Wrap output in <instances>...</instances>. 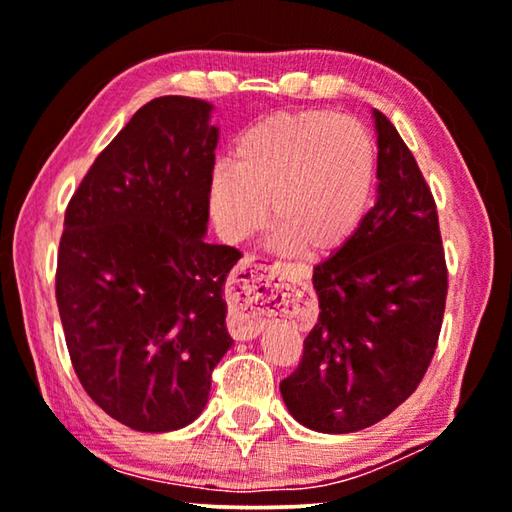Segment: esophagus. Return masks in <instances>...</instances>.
I'll use <instances>...</instances> for the list:
<instances>
[{
    "label": "esophagus",
    "mask_w": 512,
    "mask_h": 512,
    "mask_svg": "<svg viewBox=\"0 0 512 512\" xmlns=\"http://www.w3.org/2000/svg\"><path fill=\"white\" fill-rule=\"evenodd\" d=\"M292 285L289 273L264 259L250 257L241 262L230 292L227 329L236 340H248L264 329L269 317L287 310V289Z\"/></svg>",
    "instance_id": "34e87169"
}]
</instances>
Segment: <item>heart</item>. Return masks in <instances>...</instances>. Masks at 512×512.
Listing matches in <instances>:
<instances>
[{
  "mask_svg": "<svg viewBox=\"0 0 512 512\" xmlns=\"http://www.w3.org/2000/svg\"><path fill=\"white\" fill-rule=\"evenodd\" d=\"M377 186V142L354 117L326 110L273 112L243 128L232 163L209 177L220 239L243 243L271 220L285 253L326 257L358 232Z\"/></svg>",
  "mask_w": 512,
  "mask_h": 512,
  "instance_id": "1",
  "label": "heart"
}]
</instances>
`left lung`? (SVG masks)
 Segmentation results:
<instances>
[{"mask_svg":"<svg viewBox=\"0 0 512 512\" xmlns=\"http://www.w3.org/2000/svg\"><path fill=\"white\" fill-rule=\"evenodd\" d=\"M379 195L358 232L315 266L319 317L292 375L289 414L317 432L370 427L416 391L437 349L448 269L439 213L414 154L375 110Z\"/></svg>","mask_w":512,"mask_h":512,"instance_id":"obj_1","label":"left lung"}]
</instances>
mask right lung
<instances>
[{"instance_id": "add662e5", "label": "right lung", "mask_w": 512, "mask_h": 512, "mask_svg": "<svg viewBox=\"0 0 512 512\" xmlns=\"http://www.w3.org/2000/svg\"><path fill=\"white\" fill-rule=\"evenodd\" d=\"M209 112L186 96L142 105L66 207L55 294L68 356L89 398L137 432L193 423L232 345L223 289L241 253L202 239Z\"/></svg>"}]
</instances>
